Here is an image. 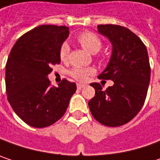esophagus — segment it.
Returning a JSON list of instances; mask_svg holds the SVG:
<instances>
[{
  "label": "esophagus",
  "instance_id": "34e87169",
  "mask_svg": "<svg viewBox=\"0 0 160 160\" xmlns=\"http://www.w3.org/2000/svg\"><path fill=\"white\" fill-rule=\"evenodd\" d=\"M84 86H85V85H84V84H81V83H78V84H77V88H78L79 90H81Z\"/></svg>",
  "mask_w": 160,
  "mask_h": 160
}]
</instances>
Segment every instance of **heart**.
<instances>
[{
    "label": "heart",
    "mask_w": 160,
    "mask_h": 160,
    "mask_svg": "<svg viewBox=\"0 0 160 160\" xmlns=\"http://www.w3.org/2000/svg\"><path fill=\"white\" fill-rule=\"evenodd\" d=\"M80 45L90 52L91 53H96L100 51L102 47L101 39L93 32L84 31L80 33L77 38ZM69 47L68 43L64 42L59 48V57L62 61H67L68 58ZM95 73V69L93 68H82V67H75L68 71V74L76 80L85 81L91 75Z\"/></svg>",
    "instance_id": "heart-1"
}]
</instances>
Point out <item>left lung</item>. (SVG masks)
Segmentation results:
<instances>
[{
	"instance_id": "1",
	"label": "left lung",
	"mask_w": 160,
	"mask_h": 160,
	"mask_svg": "<svg viewBox=\"0 0 160 160\" xmlns=\"http://www.w3.org/2000/svg\"><path fill=\"white\" fill-rule=\"evenodd\" d=\"M98 31L113 45L110 61L98 76L114 84L103 90L100 83L90 85L95 95L88 105L92 117L108 127L131 121L143 108L150 81V64L146 47L129 28L119 25H99Z\"/></svg>"
}]
</instances>
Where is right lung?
Returning a JSON list of instances; mask_svg holds the SVG:
<instances>
[{
	"label": "right lung",
	"mask_w": 160,
	"mask_h": 160,
	"mask_svg": "<svg viewBox=\"0 0 160 160\" xmlns=\"http://www.w3.org/2000/svg\"><path fill=\"white\" fill-rule=\"evenodd\" d=\"M69 34L66 26L42 25L15 43L5 67L7 99L16 114L28 125L44 128L67 111L75 82L64 79L52 87L47 78L52 66L60 63L59 48Z\"/></svg>",
	"instance_id": "add662e5"
}]
</instances>
